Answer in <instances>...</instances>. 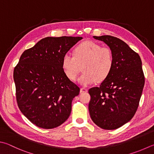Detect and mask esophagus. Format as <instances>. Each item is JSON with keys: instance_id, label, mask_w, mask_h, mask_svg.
Masks as SVG:
<instances>
[{"instance_id": "1", "label": "esophagus", "mask_w": 154, "mask_h": 154, "mask_svg": "<svg viewBox=\"0 0 154 154\" xmlns=\"http://www.w3.org/2000/svg\"><path fill=\"white\" fill-rule=\"evenodd\" d=\"M87 91H88V90H87L85 88H80V92H81V93H83V92H86Z\"/></svg>"}]
</instances>
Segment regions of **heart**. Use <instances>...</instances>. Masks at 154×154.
Masks as SVG:
<instances>
[{
  "instance_id": "heart-1",
  "label": "heart",
  "mask_w": 154,
  "mask_h": 154,
  "mask_svg": "<svg viewBox=\"0 0 154 154\" xmlns=\"http://www.w3.org/2000/svg\"><path fill=\"white\" fill-rule=\"evenodd\" d=\"M114 64V56L109 48L92 41H86L78 45L74 50V56L66 54L62 59L63 72L70 80H76L82 66L84 73L78 79L82 86L94 82H103L109 76Z\"/></svg>"
}]
</instances>
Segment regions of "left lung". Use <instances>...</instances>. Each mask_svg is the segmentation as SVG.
<instances>
[{"label":"left lung","instance_id":"left-lung-1","mask_svg":"<svg viewBox=\"0 0 154 154\" xmlns=\"http://www.w3.org/2000/svg\"><path fill=\"white\" fill-rule=\"evenodd\" d=\"M109 46L114 64L99 87L89 89L90 115L100 128L116 129L131 119L137 111L145 78L139 54L120 39L111 35L93 36Z\"/></svg>","mask_w":154,"mask_h":154}]
</instances>
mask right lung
Instances as JSON below:
<instances>
[{"label": "right lung", "mask_w": 154, "mask_h": 154, "mask_svg": "<svg viewBox=\"0 0 154 154\" xmlns=\"http://www.w3.org/2000/svg\"><path fill=\"white\" fill-rule=\"evenodd\" d=\"M82 37H48L22 54L14 69L20 111L43 129H53L68 119L80 88L66 76L64 55Z\"/></svg>", "instance_id": "obj_1"}]
</instances>
